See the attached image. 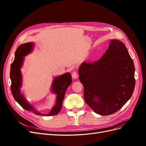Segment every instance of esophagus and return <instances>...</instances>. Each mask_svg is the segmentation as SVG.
<instances>
[{"mask_svg":"<svg viewBox=\"0 0 146 146\" xmlns=\"http://www.w3.org/2000/svg\"><path fill=\"white\" fill-rule=\"evenodd\" d=\"M72 77L73 79H76L78 77V74L76 72H73V73L72 74Z\"/></svg>","mask_w":146,"mask_h":146,"instance_id":"esophagus-1","label":"esophagus"}]
</instances>
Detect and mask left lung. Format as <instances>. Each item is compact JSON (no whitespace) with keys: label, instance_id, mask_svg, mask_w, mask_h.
Segmentation results:
<instances>
[{"label":"left lung","instance_id":"1","mask_svg":"<svg viewBox=\"0 0 146 146\" xmlns=\"http://www.w3.org/2000/svg\"><path fill=\"white\" fill-rule=\"evenodd\" d=\"M78 74L86 103L100 115L117 111L134 91L133 61L124 44L117 39L110 41L108 48L99 60L91 63L83 61Z\"/></svg>","mask_w":146,"mask_h":146}]
</instances>
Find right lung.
I'll list each match as a JSON object with an SVG mask.
<instances>
[{"mask_svg":"<svg viewBox=\"0 0 146 146\" xmlns=\"http://www.w3.org/2000/svg\"><path fill=\"white\" fill-rule=\"evenodd\" d=\"M34 48L33 42H27L18 47L15 52V60L13 61L10 68V79L11 81V90L15 100L25 110L32 111L40 116H54L58 114L62 107V104L65 92L68 86L72 83L71 75L69 72L65 73L54 78L51 85L52 92L56 94L55 105L52 107L50 111L47 114H42L31 105L25 99L24 94L21 93L22 74L21 68L23 65L24 56L31 53Z\"/></svg>","mask_w":146,"mask_h":146,"instance_id":"1","label":"right lung"}]
</instances>
